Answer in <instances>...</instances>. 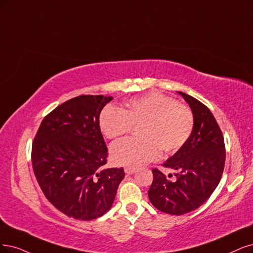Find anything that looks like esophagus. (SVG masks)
<instances>
[{
  "label": "esophagus",
  "instance_id": "1",
  "mask_svg": "<svg viewBox=\"0 0 253 253\" xmlns=\"http://www.w3.org/2000/svg\"><path fill=\"white\" fill-rule=\"evenodd\" d=\"M124 171L128 175H132L135 172V168H128V167H126L125 169H124Z\"/></svg>",
  "mask_w": 253,
  "mask_h": 253
}]
</instances>
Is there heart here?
<instances>
[{"mask_svg": "<svg viewBox=\"0 0 253 253\" xmlns=\"http://www.w3.org/2000/svg\"><path fill=\"white\" fill-rule=\"evenodd\" d=\"M102 133L114 139L138 126L139 138H128L112 145L110 157L118 166L135 168L151 162L161 150L170 154L180 149L190 137L194 119L192 111L161 93L130 100L123 109L108 106L100 115Z\"/></svg>", "mask_w": 253, "mask_h": 253, "instance_id": "heart-1", "label": "heart"}]
</instances>
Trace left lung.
I'll return each instance as SVG.
<instances>
[{
	"mask_svg": "<svg viewBox=\"0 0 253 253\" xmlns=\"http://www.w3.org/2000/svg\"><path fill=\"white\" fill-rule=\"evenodd\" d=\"M177 92L191 107L193 130L188 141L164 164L176 171V178L170 180L163 172L153 169L148 196L157 210L180 216L201 207L216 190L225 165V145L211 110L190 95Z\"/></svg>",
	"mask_w": 253,
	"mask_h": 253,
	"instance_id": "8db88e82",
	"label": "left lung"
}]
</instances>
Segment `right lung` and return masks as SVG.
<instances>
[{"mask_svg":"<svg viewBox=\"0 0 253 253\" xmlns=\"http://www.w3.org/2000/svg\"><path fill=\"white\" fill-rule=\"evenodd\" d=\"M112 97L83 95L46 116L32 144V167L44 196L77 220L103 216L114 203L123 168L102 169L107 147L101 133V110Z\"/></svg>","mask_w":253,"mask_h":253,"instance_id":"right-lung-1","label":"right lung"}]
</instances>
